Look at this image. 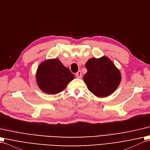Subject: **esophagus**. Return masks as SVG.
Masks as SVG:
<instances>
[{
  "mask_svg": "<svg viewBox=\"0 0 150 150\" xmlns=\"http://www.w3.org/2000/svg\"><path fill=\"white\" fill-rule=\"evenodd\" d=\"M76 77H77L78 78H81V77H82L81 72L80 71H79L76 74Z\"/></svg>",
  "mask_w": 150,
  "mask_h": 150,
  "instance_id": "esophagus-1",
  "label": "esophagus"
}]
</instances>
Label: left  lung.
I'll return each mask as SVG.
<instances>
[{
  "label": "left lung",
  "mask_w": 150,
  "mask_h": 150,
  "mask_svg": "<svg viewBox=\"0 0 150 150\" xmlns=\"http://www.w3.org/2000/svg\"><path fill=\"white\" fill-rule=\"evenodd\" d=\"M85 67L87 72L83 80L89 91L98 98L111 95L120 84L121 72L107 56L90 58Z\"/></svg>",
  "instance_id": "8db88e82"
}]
</instances>
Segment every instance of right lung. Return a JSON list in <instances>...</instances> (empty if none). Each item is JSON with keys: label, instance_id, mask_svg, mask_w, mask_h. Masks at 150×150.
<instances>
[{"label": "right lung", "instance_id": "obj_1", "mask_svg": "<svg viewBox=\"0 0 150 150\" xmlns=\"http://www.w3.org/2000/svg\"><path fill=\"white\" fill-rule=\"evenodd\" d=\"M74 78V75L57 58L42 62L36 72L38 87L48 94L61 92Z\"/></svg>", "mask_w": 150, "mask_h": 150}]
</instances>
